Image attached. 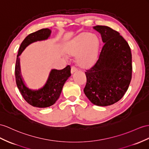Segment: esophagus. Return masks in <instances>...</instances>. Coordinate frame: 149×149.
<instances>
[{
  "mask_svg": "<svg viewBox=\"0 0 149 149\" xmlns=\"http://www.w3.org/2000/svg\"><path fill=\"white\" fill-rule=\"evenodd\" d=\"M77 68H76L75 66H72L71 67V73L73 74L74 72H77Z\"/></svg>",
  "mask_w": 149,
  "mask_h": 149,
  "instance_id": "esophagus-1",
  "label": "esophagus"
}]
</instances>
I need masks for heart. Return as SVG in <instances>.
<instances>
[{"label":"heart","mask_w":149,"mask_h":149,"mask_svg":"<svg viewBox=\"0 0 149 149\" xmlns=\"http://www.w3.org/2000/svg\"><path fill=\"white\" fill-rule=\"evenodd\" d=\"M100 41L98 37L89 33H83L67 43L65 52L75 55L76 62L84 68L93 67L98 58Z\"/></svg>","instance_id":"b5f03b06"}]
</instances>
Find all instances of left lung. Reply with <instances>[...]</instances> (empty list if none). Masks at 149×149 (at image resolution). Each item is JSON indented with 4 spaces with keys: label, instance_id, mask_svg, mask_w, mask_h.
Returning a JSON list of instances; mask_svg holds the SVG:
<instances>
[{
    "label": "left lung",
    "instance_id": "8db88e82",
    "mask_svg": "<svg viewBox=\"0 0 149 149\" xmlns=\"http://www.w3.org/2000/svg\"><path fill=\"white\" fill-rule=\"evenodd\" d=\"M104 43L96 63L86 70L84 92L95 105L109 106L120 101L128 89L132 75L130 47L120 33L108 26L93 28Z\"/></svg>",
    "mask_w": 149,
    "mask_h": 149
}]
</instances>
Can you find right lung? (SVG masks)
I'll list each match as a JSON object with an SVG mask.
<instances>
[{"label": "right lung", "mask_w": 149, "mask_h": 149, "mask_svg": "<svg viewBox=\"0 0 149 149\" xmlns=\"http://www.w3.org/2000/svg\"><path fill=\"white\" fill-rule=\"evenodd\" d=\"M50 29L45 28L29 34L22 41L17 55L15 65L16 84L26 101L34 107L47 108L54 104L60 97L65 82L71 75L70 65H67L62 70L53 69L49 73L45 86L38 90L28 88L22 81L19 63V56L21 53L27 46L33 42L48 39L50 36Z\"/></svg>", "instance_id": "right-lung-1"}]
</instances>
